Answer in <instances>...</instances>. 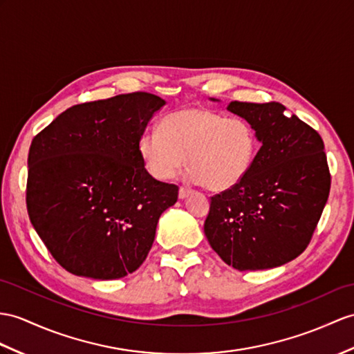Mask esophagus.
<instances>
[{
	"label": "esophagus",
	"mask_w": 354,
	"mask_h": 354,
	"mask_svg": "<svg viewBox=\"0 0 354 354\" xmlns=\"http://www.w3.org/2000/svg\"><path fill=\"white\" fill-rule=\"evenodd\" d=\"M191 189H186V187H180V191H178V198L180 200H185V198H187L189 195H191Z\"/></svg>",
	"instance_id": "34e87169"
}]
</instances>
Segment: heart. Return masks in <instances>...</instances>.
<instances>
[{
    "label": "heart",
    "instance_id": "b5f03b06",
    "mask_svg": "<svg viewBox=\"0 0 354 354\" xmlns=\"http://www.w3.org/2000/svg\"><path fill=\"white\" fill-rule=\"evenodd\" d=\"M136 150L144 169L159 182L174 178L186 159L192 182L222 192L248 176L258 138L242 117L227 118L210 108L189 106L163 117L159 131L141 135Z\"/></svg>",
    "mask_w": 354,
    "mask_h": 354
}]
</instances>
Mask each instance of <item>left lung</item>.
Segmentation results:
<instances>
[{
	"mask_svg": "<svg viewBox=\"0 0 354 354\" xmlns=\"http://www.w3.org/2000/svg\"><path fill=\"white\" fill-rule=\"evenodd\" d=\"M227 109L254 126L261 147L242 182L212 196L204 234L234 269H272L304 252L320 221L330 191L324 142L278 102Z\"/></svg>",
	"mask_w": 354,
	"mask_h": 354,
	"instance_id": "8db88e82",
	"label": "left lung"
}]
</instances>
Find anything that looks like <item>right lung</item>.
I'll list each match as a JSON object with an SVG mask.
<instances>
[{
  "instance_id": "right-lung-1",
  "label": "right lung",
  "mask_w": 354,
  "mask_h": 354,
  "mask_svg": "<svg viewBox=\"0 0 354 354\" xmlns=\"http://www.w3.org/2000/svg\"><path fill=\"white\" fill-rule=\"evenodd\" d=\"M165 100L136 91L75 105L34 136L27 209L57 263L76 277L118 279L147 258L176 185L144 169L136 144Z\"/></svg>"
}]
</instances>
